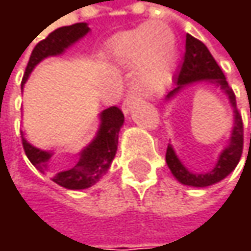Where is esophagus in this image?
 <instances>
[{
  "instance_id": "1",
  "label": "esophagus",
  "mask_w": 251,
  "mask_h": 251,
  "mask_svg": "<svg viewBox=\"0 0 251 251\" xmlns=\"http://www.w3.org/2000/svg\"><path fill=\"white\" fill-rule=\"evenodd\" d=\"M136 101H138V96L135 94L133 90H130V91L127 93L126 99L124 100V104H122V110H124L125 115H127V113L133 109V106L136 104Z\"/></svg>"
}]
</instances>
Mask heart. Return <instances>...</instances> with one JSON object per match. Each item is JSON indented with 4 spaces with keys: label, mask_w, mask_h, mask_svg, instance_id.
<instances>
[{
    "label": "heart",
    "mask_w": 251,
    "mask_h": 251,
    "mask_svg": "<svg viewBox=\"0 0 251 251\" xmlns=\"http://www.w3.org/2000/svg\"><path fill=\"white\" fill-rule=\"evenodd\" d=\"M145 25L122 33L112 46V56L126 67L138 65V76L145 90L163 88L175 67L176 42L166 25Z\"/></svg>",
    "instance_id": "obj_1"
}]
</instances>
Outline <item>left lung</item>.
Returning <instances> with one entry per match:
<instances>
[{"label":"left lung","mask_w":251,"mask_h":251,"mask_svg":"<svg viewBox=\"0 0 251 251\" xmlns=\"http://www.w3.org/2000/svg\"><path fill=\"white\" fill-rule=\"evenodd\" d=\"M202 81L217 84L228 96V100H229V103L232 106V112H234V127L231 132L229 145L223 150L215 167L212 170H209L208 173L198 175V173L189 172L181 164L178 157L176 155L173 147L169 144L167 152H166V161H167L170 172L173 173V176L180 183L187 184V186H193V187H206V186L215 184V183L221 181L223 178H226V176L237 167V164L241 158V154H243L244 133H243V119H241V115L238 113V109H237L235 94H234L232 88L228 85L224 73L221 71L220 65L217 64V61L214 59V56L211 55L208 48L199 39H196L190 34H186L184 59H183V64L180 67L178 74H177V76H175L176 87L166 96V99L170 100L172 97H175L176 94L180 90H183L187 84L202 82Z\"/></svg>","instance_id":"left-lung-1"}]
</instances>
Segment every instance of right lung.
<instances>
[{
	"label": "right lung",
	"mask_w": 251,
	"mask_h": 251,
	"mask_svg": "<svg viewBox=\"0 0 251 251\" xmlns=\"http://www.w3.org/2000/svg\"><path fill=\"white\" fill-rule=\"evenodd\" d=\"M88 30L90 28L87 23H75L56 28L46 39L39 42L30 55L22 84L27 81L33 68L42 59L65 52V49L75 43L78 39L85 36ZM124 121L125 118L119 107L112 106L103 110L100 115L99 132L96 138L79 152L78 161H62L58 164H50L52 152L30 145L22 136L23 148L30 163L40 173L50 172V177L56 184L71 190L87 189L96 184L101 176L107 173L118 151L119 130L124 125Z\"/></svg>",
	"instance_id": "obj_1"
}]
</instances>
